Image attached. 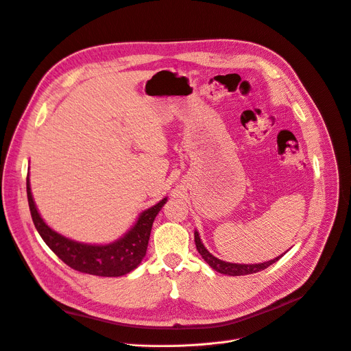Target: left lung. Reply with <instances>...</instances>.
<instances>
[{
	"instance_id": "1",
	"label": "left lung",
	"mask_w": 351,
	"mask_h": 351,
	"mask_svg": "<svg viewBox=\"0 0 351 351\" xmlns=\"http://www.w3.org/2000/svg\"><path fill=\"white\" fill-rule=\"evenodd\" d=\"M194 237H195V246H197V250L198 253L202 256V258L210 265L212 269H215V271H218L221 274H225V276H232V277H236V276H247V274H253V273H258V271H263V269H265L267 267H269L271 264H274L276 261H278L284 254L269 260V261H264V263H258V264H237V263H229V261H223V260H219L218 257H215L212 253L208 252V249L204 246L202 240L199 237V233L198 230L194 232Z\"/></svg>"
}]
</instances>
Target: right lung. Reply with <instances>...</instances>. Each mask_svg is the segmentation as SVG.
<instances>
[{
    "label": "right lung",
    "mask_w": 351,
    "mask_h": 351,
    "mask_svg": "<svg viewBox=\"0 0 351 351\" xmlns=\"http://www.w3.org/2000/svg\"><path fill=\"white\" fill-rule=\"evenodd\" d=\"M26 193L35 228L50 250L73 269L98 277H122L139 267L146 256L154 218L167 202L166 197L139 213L133 226L115 241L90 245L58 233L42 219L32 197L29 176L26 178Z\"/></svg>",
    "instance_id": "1"
}]
</instances>
